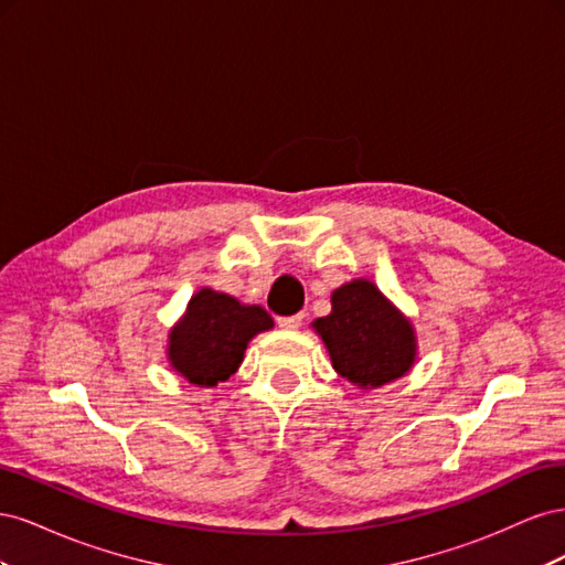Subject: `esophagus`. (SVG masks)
<instances>
[{"instance_id": "esophagus-1", "label": "esophagus", "mask_w": 565, "mask_h": 565, "mask_svg": "<svg viewBox=\"0 0 565 565\" xmlns=\"http://www.w3.org/2000/svg\"><path fill=\"white\" fill-rule=\"evenodd\" d=\"M301 320H303V313L282 316V318H278V328H282V330H297L299 324H301Z\"/></svg>"}]
</instances>
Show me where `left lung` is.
Here are the masks:
<instances>
[{
    "mask_svg": "<svg viewBox=\"0 0 565 565\" xmlns=\"http://www.w3.org/2000/svg\"><path fill=\"white\" fill-rule=\"evenodd\" d=\"M332 367L358 388L401 380L417 358L415 328L374 282L358 278L332 292V313L313 320Z\"/></svg>",
    "mask_w": 565,
    "mask_h": 565,
    "instance_id": "8db88e82",
    "label": "left lung"
}]
</instances>
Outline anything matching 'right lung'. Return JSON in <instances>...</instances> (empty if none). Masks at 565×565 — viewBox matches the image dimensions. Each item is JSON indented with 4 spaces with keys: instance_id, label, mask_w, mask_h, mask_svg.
Masks as SVG:
<instances>
[{
    "instance_id": "obj_1",
    "label": "right lung",
    "mask_w": 565,
    "mask_h": 565,
    "mask_svg": "<svg viewBox=\"0 0 565 565\" xmlns=\"http://www.w3.org/2000/svg\"><path fill=\"white\" fill-rule=\"evenodd\" d=\"M270 328L273 318L262 306H245L231 295L202 287L169 332L167 358L183 380L216 386L241 367L252 337Z\"/></svg>"
}]
</instances>
